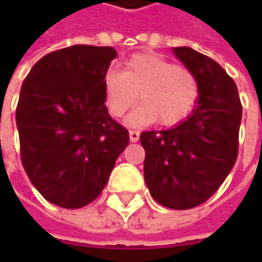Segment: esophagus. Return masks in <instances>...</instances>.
<instances>
[{
    "instance_id": "34e87169",
    "label": "esophagus",
    "mask_w": 262,
    "mask_h": 262,
    "mask_svg": "<svg viewBox=\"0 0 262 262\" xmlns=\"http://www.w3.org/2000/svg\"><path fill=\"white\" fill-rule=\"evenodd\" d=\"M129 136H130L132 142H136L139 139V132L138 130H129Z\"/></svg>"
}]
</instances>
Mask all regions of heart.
I'll return each mask as SVG.
<instances>
[{"label": "heart", "mask_w": 262, "mask_h": 262, "mask_svg": "<svg viewBox=\"0 0 262 262\" xmlns=\"http://www.w3.org/2000/svg\"><path fill=\"white\" fill-rule=\"evenodd\" d=\"M139 100L142 104L130 117L132 124L173 127L183 123L195 109L202 88L189 68L173 63L159 54H133L123 71L109 70L103 77V98L114 118L124 117Z\"/></svg>", "instance_id": "heart-1"}]
</instances>
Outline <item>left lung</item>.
Returning a JSON list of instances; mask_svg holds the SVG:
<instances>
[{
  "mask_svg": "<svg viewBox=\"0 0 262 262\" xmlns=\"http://www.w3.org/2000/svg\"><path fill=\"white\" fill-rule=\"evenodd\" d=\"M174 54L200 80L197 107L179 126L144 132V179L151 197L171 209L206 202L225 182L238 156L243 106L235 81L211 57L178 47Z\"/></svg>",
  "mask_w": 262,
  "mask_h": 262,
  "instance_id": "left-lung-1",
  "label": "left lung"
}]
</instances>
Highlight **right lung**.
I'll use <instances>...</instances> for the list:
<instances>
[{
	"label": "right lung",
	"mask_w": 262,
	"mask_h": 262,
	"mask_svg": "<svg viewBox=\"0 0 262 262\" xmlns=\"http://www.w3.org/2000/svg\"><path fill=\"white\" fill-rule=\"evenodd\" d=\"M112 47L73 45L34 63L16 106L21 161L51 203L77 209L94 202L129 144V132L104 106L103 77Z\"/></svg>",
	"instance_id": "1"
}]
</instances>
